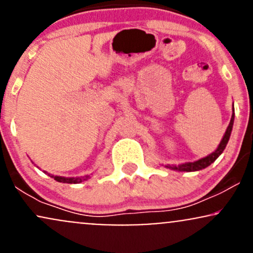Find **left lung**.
Segmentation results:
<instances>
[{
	"instance_id": "left-lung-1",
	"label": "left lung",
	"mask_w": 253,
	"mask_h": 253,
	"mask_svg": "<svg viewBox=\"0 0 253 253\" xmlns=\"http://www.w3.org/2000/svg\"><path fill=\"white\" fill-rule=\"evenodd\" d=\"M233 121H234V109H233V114H232V118H231V123H229L227 129H226V133H225V135H223L221 143L219 144L217 149L214 151L213 153H211L210 156L205 157V158H202V159H199V161H196V162H189V163L177 165V167L176 165H168L167 168H169V169H172V170H177V171H199V170L205 169V168L210 167L213 162H215V159L217 158V157L221 155L222 151L225 150L226 145H227L228 140H229V135H231L232 127H233Z\"/></svg>"
}]
</instances>
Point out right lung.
<instances>
[{"label": "right lung", "instance_id": "obj_1", "mask_svg": "<svg viewBox=\"0 0 253 253\" xmlns=\"http://www.w3.org/2000/svg\"><path fill=\"white\" fill-rule=\"evenodd\" d=\"M56 179L57 182L62 183H81L82 181H85L88 178V176L85 177H80V178H74V177H60V176H51Z\"/></svg>", "mask_w": 253, "mask_h": 253}]
</instances>
